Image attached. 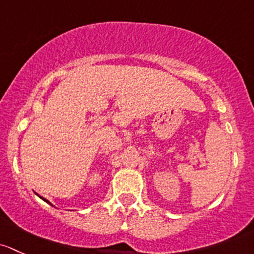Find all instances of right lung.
Instances as JSON below:
<instances>
[{
    "label": "right lung",
    "instance_id": "right-lung-1",
    "mask_svg": "<svg viewBox=\"0 0 254 254\" xmlns=\"http://www.w3.org/2000/svg\"><path fill=\"white\" fill-rule=\"evenodd\" d=\"M45 200H46V199H45ZM46 202H48V200H46Z\"/></svg>",
    "mask_w": 254,
    "mask_h": 254
}]
</instances>
